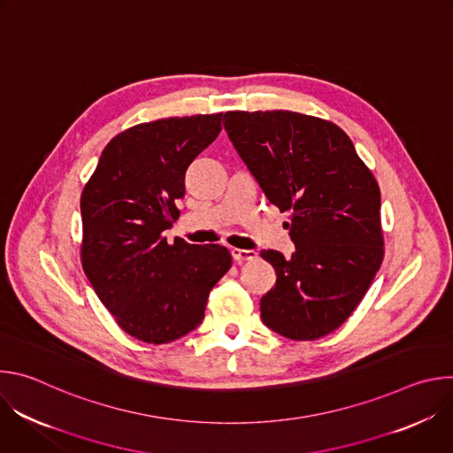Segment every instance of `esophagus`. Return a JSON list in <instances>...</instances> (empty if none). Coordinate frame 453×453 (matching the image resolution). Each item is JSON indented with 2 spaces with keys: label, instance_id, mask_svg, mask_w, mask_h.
Wrapping results in <instances>:
<instances>
[{
  "label": "esophagus",
  "instance_id": "34e87169",
  "mask_svg": "<svg viewBox=\"0 0 453 453\" xmlns=\"http://www.w3.org/2000/svg\"><path fill=\"white\" fill-rule=\"evenodd\" d=\"M231 254H233V257H234V262H238V264L252 262V260H256V257H257V254H256L254 250L236 249V247H233V249H231Z\"/></svg>",
  "mask_w": 453,
  "mask_h": 453
}]
</instances>
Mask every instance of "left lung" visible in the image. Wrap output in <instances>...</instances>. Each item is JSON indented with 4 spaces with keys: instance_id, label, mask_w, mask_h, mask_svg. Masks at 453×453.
<instances>
[{
    "instance_id": "left-lung-1",
    "label": "left lung",
    "mask_w": 453,
    "mask_h": 453,
    "mask_svg": "<svg viewBox=\"0 0 453 453\" xmlns=\"http://www.w3.org/2000/svg\"><path fill=\"white\" fill-rule=\"evenodd\" d=\"M224 128L271 204L290 213V260L262 250L276 287L262 320L292 341L335 332L383 260L380 188L335 123L294 111H229Z\"/></svg>"
}]
</instances>
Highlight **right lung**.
<instances>
[{
  "label": "right lung",
  "mask_w": 453,
  "mask_h": 453,
  "mask_svg": "<svg viewBox=\"0 0 453 453\" xmlns=\"http://www.w3.org/2000/svg\"><path fill=\"white\" fill-rule=\"evenodd\" d=\"M222 128V112L161 118L114 136L81 197L82 269L118 326L147 344L196 330L231 269L226 247L168 243L189 163Z\"/></svg>",
  "instance_id": "right-lung-1"
}]
</instances>
